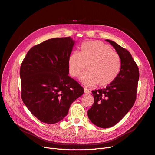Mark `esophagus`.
I'll return each instance as SVG.
<instances>
[{"label": "esophagus", "mask_w": 155, "mask_h": 155, "mask_svg": "<svg viewBox=\"0 0 155 155\" xmlns=\"http://www.w3.org/2000/svg\"><path fill=\"white\" fill-rule=\"evenodd\" d=\"M84 92H85V94H90V93H91V91H89V90H88L87 88H84Z\"/></svg>", "instance_id": "1"}]
</instances>
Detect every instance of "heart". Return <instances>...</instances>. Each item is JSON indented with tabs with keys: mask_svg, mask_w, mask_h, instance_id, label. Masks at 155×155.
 <instances>
[{
	"mask_svg": "<svg viewBox=\"0 0 155 155\" xmlns=\"http://www.w3.org/2000/svg\"><path fill=\"white\" fill-rule=\"evenodd\" d=\"M86 68L87 71L80 77V81L87 86L104 87L110 85L118 77L121 61L118 53L107 44L100 41L84 43L80 52H73L68 59V72L76 78Z\"/></svg>",
	"mask_w": 155,
	"mask_h": 155,
	"instance_id": "1",
	"label": "heart"
}]
</instances>
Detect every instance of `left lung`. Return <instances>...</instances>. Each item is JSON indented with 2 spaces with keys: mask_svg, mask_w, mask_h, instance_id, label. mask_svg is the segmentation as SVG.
<instances>
[{
  "mask_svg": "<svg viewBox=\"0 0 155 155\" xmlns=\"http://www.w3.org/2000/svg\"><path fill=\"white\" fill-rule=\"evenodd\" d=\"M121 58L120 72L106 88L92 91L94 102L87 112L92 123L101 128L115 125L133 107L137 98L139 69L128 50L107 39Z\"/></svg>",
  "mask_w": 155,
  "mask_h": 155,
  "instance_id": "8db88e82",
  "label": "left lung"
}]
</instances>
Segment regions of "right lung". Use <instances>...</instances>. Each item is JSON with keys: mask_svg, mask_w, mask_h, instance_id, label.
<instances>
[{"mask_svg": "<svg viewBox=\"0 0 155 155\" xmlns=\"http://www.w3.org/2000/svg\"><path fill=\"white\" fill-rule=\"evenodd\" d=\"M74 44L70 37L46 40L33 46L21 64L22 100L41 122L62 120L70 105L84 93L68 76V59Z\"/></svg>", "mask_w": 155, "mask_h": 155, "instance_id": "1", "label": "right lung"}]
</instances>
